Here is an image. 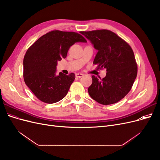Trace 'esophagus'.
<instances>
[{
	"label": "esophagus",
	"instance_id": "1",
	"mask_svg": "<svg viewBox=\"0 0 160 160\" xmlns=\"http://www.w3.org/2000/svg\"><path fill=\"white\" fill-rule=\"evenodd\" d=\"M83 76V74H82V73H77L76 74V77H79V78H81V77H82Z\"/></svg>",
	"mask_w": 160,
	"mask_h": 160
}]
</instances>
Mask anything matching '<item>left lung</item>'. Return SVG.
<instances>
[{"label":"left lung","instance_id":"1","mask_svg":"<svg viewBox=\"0 0 160 160\" xmlns=\"http://www.w3.org/2000/svg\"><path fill=\"white\" fill-rule=\"evenodd\" d=\"M98 51L93 64L107 71L103 79L92 76L88 92L91 98L102 105L118 102L132 89L136 79L138 66L131 47L109 30L81 31Z\"/></svg>","mask_w":160,"mask_h":160}]
</instances>
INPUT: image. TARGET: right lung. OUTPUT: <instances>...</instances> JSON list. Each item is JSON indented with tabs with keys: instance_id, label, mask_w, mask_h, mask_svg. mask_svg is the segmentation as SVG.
<instances>
[{
	"instance_id": "obj_1",
	"label": "right lung",
	"mask_w": 160,
	"mask_h": 160,
	"mask_svg": "<svg viewBox=\"0 0 160 160\" xmlns=\"http://www.w3.org/2000/svg\"><path fill=\"white\" fill-rule=\"evenodd\" d=\"M77 42L87 41L79 33L56 30L41 37L27 51L23 59L24 80L42 102L57 103L68 93L75 75L61 72L56 75L57 65Z\"/></svg>"
}]
</instances>
